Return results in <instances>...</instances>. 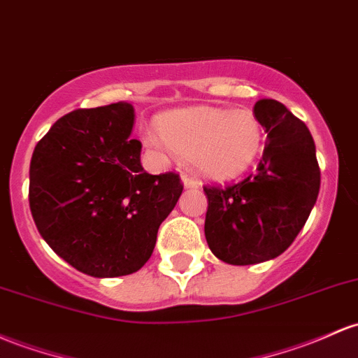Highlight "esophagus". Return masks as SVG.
I'll list each match as a JSON object with an SVG mask.
<instances>
[{
    "mask_svg": "<svg viewBox=\"0 0 358 358\" xmlns=\"http://www.w3.org/2000/svg\"><path fill=\"white\" fill-rule=\"evenodd\" d=\"M182 183H183V187H185V188H197L199 187L197 180H195L194 176L187 175V173H183V175H182Z\"/></svg>",
    "mask_w": 358,
    "mask_h": 358,
    "instance_id": "34e87169",
    "label": "esophagus"
}]
</instances>
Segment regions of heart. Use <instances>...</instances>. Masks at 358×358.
Instances as JSON below:
<instances>
[{
	"mask_svg": "<svg viewBox=\"0 0 358 358\" xmlns=\"http://www.w3.org/2000/svg\"><path fill=\"white\" fill-rule=\"evenodd\" d=\"M158 132L159 137H151V144H166L210 180L243 175L258 158L263 144L260 120L246 108L173 110L159 117Z\"/></svg>",
	"mask_w": 358,
	"mask_h": 358,
	"instance_id": "b5f03b06",
	"label": "heart"
}]
</instances>
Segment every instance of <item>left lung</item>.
<instances>
[{
    "label": "left lung",
    "instance_id": "left-lung-1",
    "mask_svg": "<svg viewBox=\"0 0 358 358\" xmlns=\"http://www.w3.org/2000/svg\"><path fill=\"white\" fill-rule=\"evenodd\" d=\"M253 113L266 132L257 171L236 185L203 187L207 245L229 265H253L284 253L320 194L316 146L304 122L270 98L258 100Z\"/></svg>",
    "mask_w": 358,
    "mask_h": 358
}]
</instances>
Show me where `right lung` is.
<instances>
[{
	"label": "right lung",
	"instance_id": "obj_1",
	"mask_svg": "<svg viewBox=\"0 0 358 358\" xmlns=\"http://www.w3.org/2000/svg\"><path fill=\"white\" fill-rule=\"evenodd\" d=\"M127 101L61 117L34 149L29 202L41 236L98 278L134 273L182 195L176 173L149 175Z\"/></svg>",
	"mask_w": 358,
	"mask_h": 358
}]
</instances>
